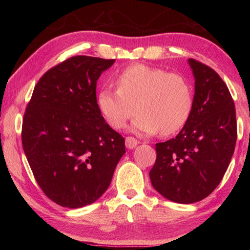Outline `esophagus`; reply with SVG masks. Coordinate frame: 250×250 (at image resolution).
I'll use <instances>...</instances> for the list:
<instances>
[{
	"label": "esophagus",
	"mask_w": 250,
	"mask_h": 250,
	"mask_svg": "<svg viewBox=\"0 0 250 250\" xmlns=\"http://www.w3.org/2000/svg\"><path fill=\"white\" fill-rule=\"evenodd\" d=\"M138 140L133 137H126L125 138V146L128 147V149H134L135 146H138Z\"/></svg>",
	"instance_id": "obj_1"
}]
</instances>
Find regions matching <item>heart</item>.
<instances>
[{"instance_id": "b5f03b06", "label": "heart", "mask_w": 250, "mask_h": 250, "mask_svg": "<svg viewBox=\"0 0 250 250\" xmlns=\"http://www.w3.org/2000/svg\"><path fill=\"white\" fill-rule=\"evenodd\" d=\"M116 82L118 88L104 87L97 98L101 115L112 128H125L137 110L132 130L141 134L160 130L162 135H171L188 121L193 94L183 75L134 64L121 70Z\"/></svg>"}]
</instances>
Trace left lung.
Masks as SVG:
<instances>
[{
	"instance_id": "8db88e82",
	"label": "left lung",
	"mask_w": 250,
	"mask_h": 250,
	"mask_svg": "<svg viewBox=\"0 0 250 250\" xmlns=\"http://www.w3.org/2000/svg\"><path fill=\"white\" fill-rule=\"evenodd\" d=\"M195 94L188 121L175 138L155 145L150 171L153 188L172 202L191 204L217 188L234 154L237 122L234 100L219 75L189 58Z\"/></svg>"
}]
</instances>
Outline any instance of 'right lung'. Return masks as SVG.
Here are the masks:
<instances>
[{
  "instance_id": "obj_1",
  "label": "right lung",
  "mask_w": 250,
  "mask_h": 250,
  "mask_svg": "<svg viewBox=\"0 0 250 250\" xmlns=\"http://www.w3.org/2000/svg\"><path fill=\"white\" fill-rule=\"evenodd\" d=\"M115 62L66 59L42 76L25 110V155L42 191L62 207L98 200L125 153V138L104 121L96 96L97 80Z\"/></svg>"
}]
</instances>
